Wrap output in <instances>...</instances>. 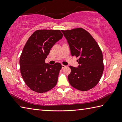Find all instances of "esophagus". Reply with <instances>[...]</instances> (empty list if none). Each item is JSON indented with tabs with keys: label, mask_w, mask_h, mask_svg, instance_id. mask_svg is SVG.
<instances>
[{
	"label": "esophagus",
	"mask_w": 122,
	"mask_h": 122,
	"mask_svg": "<svg viewBox=\"0 0 122 122\" xmlns=\"http://www.w3.org/2000/svg\"><path fill=\"white\" fill-rule=\"evenodd\" d=\"M66 66L63 65V64H62V69H64V68H66Z\"/></svg>",
	"instance_id": "obj_1"
}]
</instances>
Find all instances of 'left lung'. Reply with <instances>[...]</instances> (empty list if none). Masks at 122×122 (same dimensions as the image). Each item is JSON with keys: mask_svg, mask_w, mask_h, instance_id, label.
I'll list each match as a JSON object with an SVG mask.
<instances>
[{"mask_svg": "<svg viewBox=\"0 0 122 122\" xmlns=\"http://www.w3.org/2000/svg\"><path fill=\"white\" fill-rule=\"evenodd\" d=\"M66 39L72 56L78 58L77 68L69 66L70 84L75 89L86 91L100 81L104 70L102 52L90 33L81 28L61 30Z\"/></svg>", "mask_w": 122, "mask_h": 122, "instance_id": "left-lung-1", "label": "left lung"}]
</instances>
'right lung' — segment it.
Segmentation results:
<instances>
[{"label": "right lung", "instance_id": "1", "mask_svg": "<svg viewBox=\"0 0 122 122\" xmlns=\"http://www.w3.org/2000/svg\"><path fill=\"white\" fill-rule=\"evenodd\" d=\"M63 36L59 30H37L25 44L20 57V73L33 91L45 93L56 85L61 64L57 62L50 65L45 63V59Z\"/></svg>", "mask_w": 122, "mask_h": 122}]
</instances>
